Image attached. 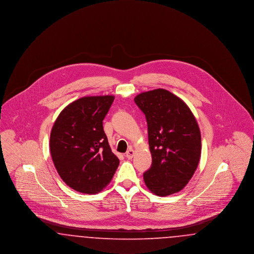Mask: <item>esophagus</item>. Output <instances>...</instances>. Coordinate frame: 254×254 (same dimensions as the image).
<instances>
[{
    "mask_svg": "<svg viewBox=\"0 0 254 254\" xmlns=\"http://www.w3.org/2000/svg\"><path fill=\"white\" fill-rule=\"evenodd\" d=\"M126 156H127V159H132L133 156H134V150H133L132 148H129V149L127 151Z\"/></svg>",
    "mask_w": 254,
    "mask_h": 254,
    "instance_id": "34e87169",
    "label": "esophagus"
}]
</instances>
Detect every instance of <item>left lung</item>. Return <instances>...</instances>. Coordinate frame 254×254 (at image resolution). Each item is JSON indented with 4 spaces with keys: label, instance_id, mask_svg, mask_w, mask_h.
<instances>
[{
    "label": "left lung",
    "instance_id": "left-lung-1",
    "mask_svg": "<svg viewBox=\"0 0 254 254\" xmlns=\"http://www.w3.org/2000/svg\"><path fill=\"white\" fill-rule=\"evenodd\" d=\"M134 102L147 123L152 164L144 173L147 189L158 196L182 190L193 176L201 156V133L191 110L179 97L158 88Z\"/></svg>",
    "mask_w": 254,
    "mask_h": 254
}]
</instances>
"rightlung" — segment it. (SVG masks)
<instances>
[{"label":"right lung","instance_id":"obj_1","mask_svg":"<svg viewBox=\"0 0 254 254\" xmlns=\"http://www.w3.org/2000/svg\"><path fill=\"white\" fill-rule=\"evenodd\" d=\"M113 101L112 95L80 98L62 110L52 127L53 164L63 181L76 191L100 192L119 166L103 127Z\"/></svg>","mask_w":254,"mask_h":254}]
</instances>
